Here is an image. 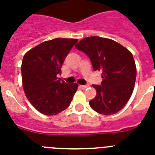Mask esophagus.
Instances as JSON below:
<instances>
[{"mask_svg": "<svg viewBox=\"0 0 155 155\" xmlns=\"http://www.w3.org/2000/svg\"><path fill=\"white\" fill-rule=\"evenodd\" d=\"M80 87L81 88V89L84 90V89H86L87 87H88V86L87 85H80Z\"/></svg>", "mask_w": 155, "mask_h": 155, "instance_id": "esophagus-1", "label": "esophagus"}]
</instances>
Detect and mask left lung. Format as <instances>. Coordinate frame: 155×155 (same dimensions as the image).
<instances>
[{
  "label": "left lung",
  "mask_w": 155,
  "mask_h": 155,
  "mask_svg": "<svg viewBox=\"0 0 155 155\" xmlns=\"http://www.w3.org/2000/svg\"><path fill=\"white\" fill-rule=\"evenodd\" d=\"M75 48L88 56L94 71H102L101 85H92L97 94L89 102L92 110L112 115L124 107L133 92L136 67L132 53L114 40L91 36Z\"/></svg>",
  "instance_id": "8db88e82"
}]
</instances>
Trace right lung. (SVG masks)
<instances>
[{
  "instance_id": "add662e5",
  "label": "right lung",
  "mask_w": 155,
  "mask_h": 155,
  "mask_svg": "<svg viewBox=\"0 0 155 155\" xmlns=\"http://www.w3.org/2000/svg\"><path fill=\"white\" fill-rule=\"evenodd\" d=\"M77 41L74 38H54L34 47L23 57V90L31 105L41 114L56 115L69 106L78 84H66L58 75Z\"/></svg>"
}]
</instances>
